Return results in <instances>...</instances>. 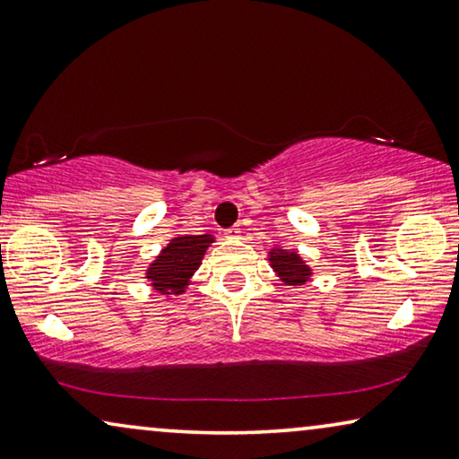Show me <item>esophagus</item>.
<instances>
[{
    "label": "esophagus",
    "instance_id": "obj_1",
    "mask_svg": "<svg viewBox=\"0 0 459 459\" xmlns=\"http://www.w3.org/2000/svg\"><path fill=\"white\" fill-rule=\"evenodd\" d=\"M240 225H231L230 230H225V238H230V240H238L240 238Z\"/></svg>",
    "mask_w": 459,
    "mask_h": 459
}]
</instances>
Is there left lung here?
<instances>
[{"instance_id":"obj_1","label":"left lung","mask_w":459,"mask_h":459,"mask_svg":"<svg viewBox=\"0 0 459 459\" xmlns=\"http://www.w3.org/2000/svg\"><path fill=\"white\" fill-rule=\"evenodd\" d=\"M269 261L271 267L275 269V273L288 285H302L312 275L308 264H304L300 255H296V252H285L281 248L271 250Z\"/></svg>"}]
</instances>
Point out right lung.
<instances>
[{
    "instance_id": "add662e5",
    "label": "right lung",
    "mask_w": 459,
    "mask_h": 459,
    "mask_svg": "<svg viewBox=\"0 0 459 459\" xmlns=\"http://www.w3.org/2000/svg\"><path fill=\"white\" fill-rule=\"evenodd\" d=\"M213 242V236H180L169 240L157 261L147 269V279L159 294H182L188 288L190 277L201 267L204 250Z\"/></svg>"
}]
</instances>
